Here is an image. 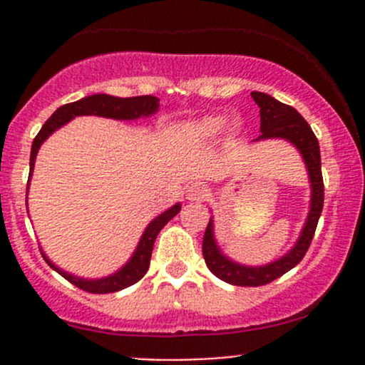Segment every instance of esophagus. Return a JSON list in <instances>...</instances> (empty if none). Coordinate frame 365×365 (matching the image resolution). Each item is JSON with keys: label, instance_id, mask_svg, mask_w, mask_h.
<instances>
[{"label": "esophagus", "instance_id": "34e87169", "mask_svg": "<svg viewBox=\"0 0 365 365\" xmlns=\"http://www.w3.org/2000/svg\"><path fill=\"white\" fill-rule=\"evenodd\" d=\"M206 196H208V187L203 183H192L187 189V200L189 201H203Z\"/></svg>", "mask_w": 365, "mask_h": 365}]
</instances>
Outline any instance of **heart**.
I'll return each instance as SVG.
<instances>
[{
	"mask_svg": "<svg viewBox=\"0 0 365 365\" xmlns=\"http://www.w3.org/2000/svg\"><path fill=\"white\" fill-rule=\"evenodd\" d=\"M224 125H226V118L217 114V116H206L203 120L196 121L190 130L201 139H215L224 130Z\"/></svg>",
	"mask_w": 365,
	"mask_h": 365,
	"instance_id": "b5f03b06",
	"label": "heart"
}]
</instances>
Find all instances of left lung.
<instances>
[{
    "label": "left lung",
    "mask_w": 365,
    "mask_h": 365,
    "mask_svg": "<svg viewBox=\"0 0 365 365\" xmlns=\"http://www.w3.org/2000/svg\"><path fill=\"white\" fill-rule=\"evenodd\" d=\"M254 102L259 108L261 116V135L257 139H272L281 138L293 143L298 152L304 157L305 165L311 180V210H309L307 220L302 230L300 238L288 254L279 257L277 261L263 264V267H244L220 252L213 237V220L210 219L203 237V257L206 267L210 268L215 277L222 279L224 282H230L235 286H263L275 281L286 272L297 267L304 259L312 237H314L316 226H318L319 215L323 210V200H325V187H323L322 176V155H319V143L316 139L314 132L309 127L307 121L300 116L295 108L282 102L275 101L274 97L261 91H252Z\"/></svg>",
    "instance_id": "left-lung-1"
}]
</instances>
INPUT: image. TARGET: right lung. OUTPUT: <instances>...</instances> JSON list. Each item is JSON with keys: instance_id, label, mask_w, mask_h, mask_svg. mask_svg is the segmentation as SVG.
Instances as JSON below:
<instances>
[{"instance_id": "obj_1", "label": "right lung", "mask_w": 365, "mask_h": 365, "mask_svg": "<svg viewBox=\"0 0 365 365\" xmlns=\"http://www.w3.org/2000/svg\"><path fill=\"white\" fill-rule=\"evenodd\" d=\"M159 109V98L153 97V95H141V97H128V98H120L113 97V95L98 93V95H90V97H84L77 102H70V104L61 106L56 111L53 113V116L43 123V127L40 128V132L36 134V138L33 139L31 145V155H29V180H31L33 165H35V157L38 153L40 145L53 134L56 128L63 127L67 121L72 120L76 116H84V114H95V116H104V118H114V120H138L141 116H150V114L157 113ZM28 180V185H29ZM182 205L176 203L171 208L165 210L164 213H160L159 217L152 220L148 224V227L143 233L139 245L135 247V252L132 254V257L128 259V263L123 268H120L118 272H114L113 275H108L104 279H81L76 275L67 274L61 268H58L56 264H53V261L47 259L46 254L42 252L43 259L47 261L53 270H56L61 277L67 279L68 282H72L73 286H77L79 289L88 293H114L120 292V289L128 288V286L135 284L138 281H141L145 277V274L150 268V259H152V251L153 244H155L157 235L160 233L162 227L180 212Z\"/></svg>"}]
</instances>
